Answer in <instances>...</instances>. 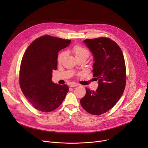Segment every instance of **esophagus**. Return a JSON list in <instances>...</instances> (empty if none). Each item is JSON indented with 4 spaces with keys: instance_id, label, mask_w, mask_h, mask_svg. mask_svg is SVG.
I'll return each instance as SVG.
<instances>
[{
    "instance_id": "34e87169",
    "label": "esophagus",
    "mask_w": 148,
    "mask_h": 148,
    "mask_svg": "<svg viewBox=\"0 0 148 148\" xmlns=\"http://www.w3.org/2000/svg\"><path fill=\"white\" fill-rule=\"evenodd\" d=\"M78 85L77 84H76V83H74V82H73V83H71V84H70V87H77V86H78Z\"/></svg>"
}]
</instances>
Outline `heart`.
<instances>
[{"instance_id": "obj_1", "label": "heart", "mask_w": 148, "mask_h": 148, "mask_svg": "<svg viewBox=\"0 0 148 148\" xmlns=\"http://www.w3.org/2000/svg\"><path fill=\"white\" fill-rule=\"evenodd\" d=\"M73 52L74 54V56L76 58L82 57L87 59L90 55V52L87 49L78 46H75L74 47V48L73 49ZM65 55H66L65 52H62L59 54L58 57V62H61L63 58L64 57Z\"/></svg>"}]
</instances>
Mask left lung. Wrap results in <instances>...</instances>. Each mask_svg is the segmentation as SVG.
Listing matches in <instances>:
<instances>
[{
	"label": "left lung",
	"mask_w": 148,
	"mask_h": 148,
	"mask_svg": "<svg viewBox=\"0 0 148 148\" xmlns=\"http://www.w3.org/2000/svg\"><path fill=\"white\" fill-rule=\"evenodd\" d=\"M84 43L93 58V77L98 79L96 91L86 88L80 100L82 107L92 115H101L110 110L120 99L126 84L124 57L119 46L109 38L86 39Z\"/></svg>",
	"instance_id": "obj_1"
}]
</instances>
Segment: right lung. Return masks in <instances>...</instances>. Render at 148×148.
<instances>
[{"instance_id": "right-lung-1", "label": "right lung", "mask_w": 148, "mask_h": 148, "mask_svg": "<svg viewBox=\"0 0 148 148\" xmlns=\"http://www.w3.org/2000/svg\"><path fill=\"white\" fill-rule=\"evenodd\" d=\"M70 43V40L46 35L34 40L23 55L20 69V88L29 102L40 111L57 108L69 91L67 85L54 83L51 77L53 70L57 69V53Z\"/></svg>"}]
</instances>
